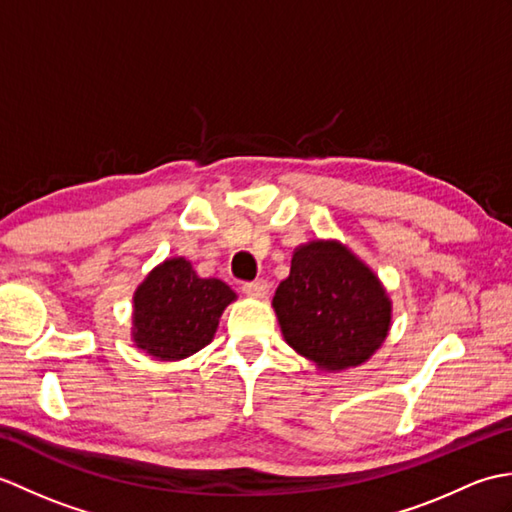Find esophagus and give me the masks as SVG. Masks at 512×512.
I'll return each instance as SVG.
<instances>
[{"instance_id": "obj_1", "label": "esophagus", "mask_w": 512, "mask_h": 512, "mask_svg": "<svg viewBox=\"0 0 512 512\" xmlns=\"http://www.w3.org/2000/svg\"><path fill=\"white\" fill-rule=\"evenodd\" d=\"M244 292L253 299H266L270 286L268 281H248V284H244Z\"/></svg>"}]
</instances>
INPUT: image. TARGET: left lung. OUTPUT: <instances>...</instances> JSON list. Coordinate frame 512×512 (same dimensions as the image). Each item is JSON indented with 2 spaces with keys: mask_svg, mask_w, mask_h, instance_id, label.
<instances>
[{
  "mask_svg": "<svg viewBox=\"0 0 512 512\" xmlns=\"http://www.w3.org/2000/svg\"><path fill=\"white\" fill-rule=\"evenodd\" d=\"M273 308L286 343L321 372L361 367L391 330L383 281L339 239L295 248Z\"/></svg>",
  "mask_w": 512,
  "mask_h": 512,
  "instance_id": "1",
  "label": "left lung"
}]
</instances>
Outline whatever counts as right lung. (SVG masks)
I'll use <instances>...</instances> for the list:
<instances>
[{
	"label": "right lung",
	"mask_w": 512,
	"mask_h": 512,
	"mask_svg": "<svg viewBox=\"0 0 512 512\" xmlns=\"http://www.w3.org/2000/svg\"><path fill=\"white\" fill-rule=\"evenodd\" d=\"M237 299L217 277H200L187 257H167L134 290L132 341L158 361H182L213 341Z\"/></svg>",
	"instance_id": "obj_1"
}]
</instances>
